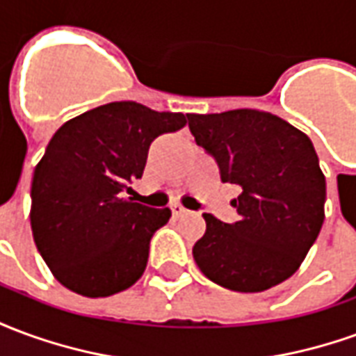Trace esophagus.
<instances>
[{"mask_svg": "<svg viewBox=\"0 0 356 356\" xmlns=\"http://www.w3.org/2000/svg\"><path fill=\"white\" fill-rule=\"evenodd\" d=\"M171 213L173 216H183V213H186V209L181 204H171Z\"/></svg>", "mask_w": 356, "mask_h": 356, "instance_id": "34e87169", "label": "esophagus"}]
</instances>
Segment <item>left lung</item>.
<instances>
[{
    "instance_id": "1",
    "label": "left lung",
    "mask_w": 356,
    "mask_h": 356,
    "mask_svg": "<svg viewBox=\"0 0 356 356\" xmlns=\"http://www.w3.org/2000/svg\"><path fill=\"white\" fill-rule=\"evenodd\" d=\"M196 143L219 163L223 183L238 185L236 223L204 213L206 232L193 248L211 282L263 291L290 278L324 223L326 177L311 139L282 118L238 108L188 114Z\"/></svg>"
}]
</instances>
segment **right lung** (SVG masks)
<instances>
[{
  "mask_svg": "<svg viewBox=\"0 0 356 356\" xmlns=\"http://www.w3.org/2000/svg\"><path fill=\"white\" fill-rule=\"evenodd\" d=\"M181 112L120 101L68 120L47 145L32 179V234L53 276L86 298L131 288L148 261L150 238L170 221L125 198L143 177L148 148L186 125Z\"/></svg>",
  "mask_w": 356,
  "mask_h": 356,
  "instance_id": "right-lung-1",
  "label": "right lung"
}]
</instances>
